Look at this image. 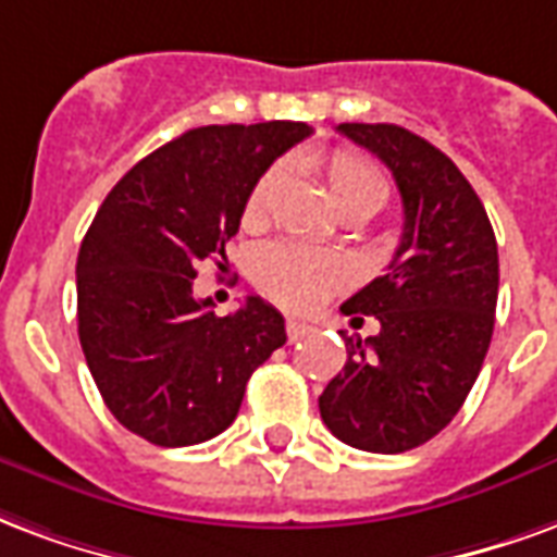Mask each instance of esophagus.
Listing matches in <instances>:
<instances>
[{
  "instance_id": "34e87169",
  "label": "esophagus",
  "mask_w": 557,
  "mask_h": 557,
  "mask_svg": "<svg viewBox=\"0 0 557 557\" xmlns=\"http://www.w3.org/2000/svg\"><path fill=\"white\" fill-rule=\"evenodd\" d=\"M287 341H290V344H294V341H302L308 335V332H311V326H308V323H302V320H296V318H290L287 320Z\"/></svg>"
}]
</instances>
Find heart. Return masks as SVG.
Segmentation results:
<instances>
[{"mask_svg": "<svg viewBox=\"0 0 557 557\" xmlns=\"http://www.w3.org/2000/svg\"><path fill=\"white\" fill-rule=\"evenodd\" d=\"M278 174L282 169L273 165L255 181L243 205L246 222L261 219L270 193L278 184ZM326 193L332 205L341 210V216L368 219L388 201V181L371 160L356 157L350 150H338L326 162ZM341 278H344V267L338 258L302 249L294 243H270L255 258V282L261 284L263 294H270L284 306H314Z\"/></svg>", "mask_w": 557, "mask_h": 557, "instance_id": "heart-1", "label": "heart"}]
</instances>
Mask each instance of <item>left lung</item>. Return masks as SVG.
<instances>
[{
    "label": "left lung",
    "instance_id": "1",
    "mask_svg": "<svg viewBox=\"0 0 557 557\" xmlns=\"http://www.w3.org/2000/svg\"><path fill=\"white\" fill-rule=\"evenodd\" d=\"M338 133L392 169L404 234L385 275L341 306L373 314L380 332H341L347 364L323 388L320 418L352 448L400 454L448 428L472 392L493 338L498 246L472 184L428 139L397 124Z\"/></svg>",
    "mask_w": 557,
    "mask_h": 557
}]
</instances>
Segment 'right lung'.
<instances>
[{"instance_id":"add662e5","label":"right lung","mask_w":557,"mask_h":557,"mask_svg":"<svg viewBox=\"0 0 557 557\" xmlns=\"http://www.w3.org/2000/svg\"><path fill=\"white\" fill-rule=\"evenodd\" d=\"M306 136L302 121L189 129L136 162L97 210L76 258L79 344L109 412L150 445L231 428L255 368L287 341L261 296L216 318L193 278L216 257L225 270L249 189Z\"/></svg>"}]
</instances>
